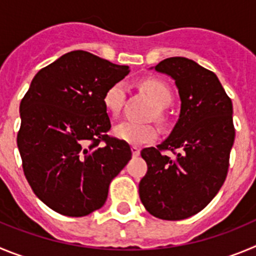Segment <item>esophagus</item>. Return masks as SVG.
I'll return each instance as SVG.
<instances>
[{"label":"esophagus","instance_id":"34e87169","mask_svg":"<svg viewBox=\"0 0 256 256\" xmlns=\"http://www.w3.org/2000/svg\"><path fill=\"white\" fill-rule=\"evenodd\" d=\"M131 152H132L134 156H140V149L138 146H131Z\"/></svg>","mask_w":256,"mask_h":256}]
</instances>
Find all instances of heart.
Wrapping results in <instances>:
<instances>
[{"label":"heart","instance_id":"b5f03b06","mask_svg":"<svg viewBox=\"0 0 256 256\" xmlns=\"http://www.w3.org/2000/svg\"><path fill=\"white\" fill-rule=\"evenodd\" d=\"M142 86L156 108L162 110V108L168 107V104L171 103V92L163 82L158 80H146ZM126 90L128 88L124 82H114L106 90L104 96H103V104H104L106 111L111 116H117L121 111L126 96ZM114 135L128 144L142 145L153 142L158 135V130L150 124H140L125 120L114 126Z\"/></svg>","mask_w":256,"mask_h":256}]
</instances>
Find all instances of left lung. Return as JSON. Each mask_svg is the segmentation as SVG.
<instances>
[{
    "label": "left lung",
    "instance_id": "obj_1",
    "mask_svg": "<svg viewBox=\"0 0 256 256\" xmlns=\"http://www.w3.org/2000/svg\"><path fill=\"white\" fill-rule=\"evenodd\" d=\"M152 68L174 80L181 107L167 139L142 150L148 171L139 196L154 217L185 220L206 208L224 182L234 140L232 102L217 75L192 60L170 57ZM164 148H178L176 160Z\"/></svg>",
    "mask_w": 256,
    "mask_h": 256
}]
</instances>
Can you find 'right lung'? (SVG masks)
<instances>
[{
  "label": "right lung",
  "instance_id": "obj_1",
  "mask_svg": "<svg viewBox=\"0 0 256 256\" xmlns=\"http://www.w3.org/2000/svg\"><path fill=\"white\" fill-rule=\"evenodd\" d=\"M128 71L72 50L32 80L20 103L18 148L32 190L52 210L84 217L102 208L110 182L131 160L130 145L106 134L111 121L103 104Z\"/></svg>",
  "mask_w": 256,
  "mask_h": 256
}]
</instances>
